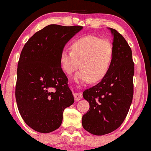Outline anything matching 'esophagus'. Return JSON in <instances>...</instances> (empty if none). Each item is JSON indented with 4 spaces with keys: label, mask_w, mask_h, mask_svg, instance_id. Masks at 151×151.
Returning <instances> with one entry per match:
<instances>
[{
    "label": "esophagus",
    "mask_w": 151,
    "mask_h": 151,
    "mask_svg": "<svg viewBox=\"0 0 151 151\" xmlns=\"http://www.w3.org/2000/svg\"><path fill=\"white\" fill-rule=\"evenodd\" d=\"M73 96H74V100H75L76 102H78V101H79L83 97L82 93H74Z\"/></svg>",
    "instance_id": "esophagus-1"
}]
</instances>
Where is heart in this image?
<instances>
[{
	"label": "heart",
	"instance_id": "heart-1",
	"mask_svg": "<svg viewBox=\"0 0 151 151\" xmlns=\"http://www.w3.org/2000/svg\"><path fill=\"white\" fill-rule=\"evenodd\" d=\"M71 51L63 49L60 54V65L70 75L81 66L73 79L78 84L100 82L107 76L114 58V47L109 41L95 35H86L74 41Z\"/></svg>",
	"mask_w": 151,
	"mask_h": 151
}]
</instances>
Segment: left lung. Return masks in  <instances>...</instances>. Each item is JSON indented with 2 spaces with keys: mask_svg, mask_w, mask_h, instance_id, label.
I'll return each instance as SVG.
<instances>
[{
  "mask_svg": "<svg viewBox=\"0 0 151 151\" xmlns=\"http://www.w3.org/2000/svg\"><path fill=\"white\" fill-rule=\"evenodd\" d=\"M113 37L114 58L107 76L96 86L83 92L90 109L83 116L87 132L102 136L116 130L128 114L134 94V63L132 49L122 35L108 28Z\"/></svg>",
  "mask_w": 151,
  "mask_h": 151,
  "instance_id": "1",
  "label": "left lung"
}]
</instances>
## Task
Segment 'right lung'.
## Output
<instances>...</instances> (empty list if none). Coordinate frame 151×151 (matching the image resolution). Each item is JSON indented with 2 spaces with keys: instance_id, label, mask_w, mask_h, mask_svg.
<instances>
[{
  "instance_id": "add662e5",
  "label": "right lung",
  "mask_w": 151,
  "mask_h": 151,
  "mask_svg": "<svg viewBox=\"0 0 151 151\" xmlns=\"http://www.w3.org/2000/svg\"><path fill=\"white\" fill-rule=\"evenodd\" d=\"M82 26L49 24L24 44L17 64L15 98L19 114L30 128L47 134L57 129L63 112L74 102L60 65L65 44Z\"/></svg>"
}]
</instances>
